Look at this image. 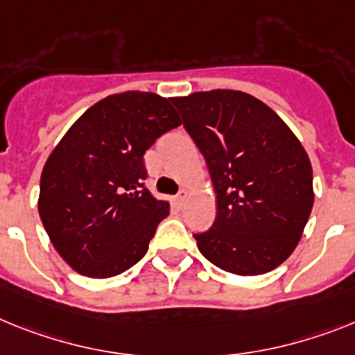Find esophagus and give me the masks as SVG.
I'll use <instances>...</instances> for the list:
<instances>
[{
  "instance_id": "esophagus-1",
  "label": "esophagus",
  "mask_w": 355,
  "mask_h": 355,
  "mask_svg": "<svg viewBox=\"0 0 355 355\" xmlns=\"http://www.w3.org/2000/svg\"><path fill=\"white\" fill-rule=\"evenodd\" d=\"M187 198H189V191H187V189H182V191H180L177 196H175V204H177L178 207H182L184 202H186Z\"/></svg>"
}]
</instances>
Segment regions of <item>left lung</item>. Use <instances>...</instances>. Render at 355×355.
<instances>
[{"instance_id": "8db88e82", "label": "left lung", "mask_w": 355, "mask_h": 355, "mask_svg": "<svg viewBox=\"0 0 355 355\" xmlns=\"http://www.w3.org/2000/svg\"><path fill=\"white\" fill-rule=\"evenodd\" d=\"M204 155L216 220L195 234L198 251L236 276H258L293 254L314 205L312 166L278 113L238 90L173 97Z\"/></svg>"}]
</instances>
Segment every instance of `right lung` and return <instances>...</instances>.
<instances>
[{
	"mask_svg": "<svg viewBox=\"0 0 355 355\" xmlns=\"http://www.w3.org/2000/svg\"><path fill=\"white\" fill-rule=\"evenodd\" d=\"M182 124L151 92L104 97L53 148L41 173L37 209L62 260L88 278H112L148 252L168 202L144 187V153Z\"/></svg>",
	"mask_w": 355,
	"mask_h": 355,
	"instance_id": "1",
	"label": "right lung"
}]
</instances>
